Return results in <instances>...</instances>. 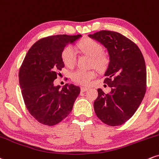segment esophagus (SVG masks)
Wrapping results in <instances>:
<instances>
[{"label": "esophagus", "mask_w": 159, "mask_h": 159, "mask_svg": "<svg viewBox=\"0 0 159 159\" xmlns=\"http://www.w3.org/2000/svg\"><path fill=\"white\" fill-rule=\"evenodd\" d=\"M89 88L87 87H81V91L82 92H85V91H86L87 90H89Z\"/></svg>", "instance_id": "obj_1"}]
</instances>
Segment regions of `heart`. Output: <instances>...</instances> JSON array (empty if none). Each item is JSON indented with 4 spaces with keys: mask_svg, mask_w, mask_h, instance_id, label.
I'll use <instances>...</instances> for the list:
<instances>
[{
    "mask_svg": "<svg viewBox=\"0 0 159 159\" xmlns=\"http://www.w3.org/2000/svg\"><path fill=\"white\" fill-rule=\"evenodd\" d=\"M79 49L83 53L90 56L92 59V64L98 68H103L107 62V59L102 53V47L100 43L91 39H85L78 44ZM61 58L64 64L68 68H73L76 61V50L72 46H68L63 50ZM97 72L94 70L77 69L71 74V78L80 85H88L91 81L96 77Z\"/></svg>",
    "mask_w": 159,
    "mask_h": 159,
    "instance_id": "obj_1",
    "label": "heart"
}]
</instances>
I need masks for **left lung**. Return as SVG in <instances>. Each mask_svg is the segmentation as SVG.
I'll return each instance as SVG.
<instances>
[{
	"mask_svg": "<svg viewBox=\"0 0 159 159\" xmlns=\"http://www.w3.org/2000/svg\"><path fill=\"white\" fill-rule=\"evenodd\" d=\"M89 37L106 48L109 62L104 83L109 94L98 89L94 102L96 115L109 126H120L132 117L146 92V65L142 53L130 39L117 32L101 30Z\"/></svg>",
	"mask_w": 159,
	"mask_h": 159,
	"instance_id": "8db88e82",
	"label": "left lung"
}]
</instances>
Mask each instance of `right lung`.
<instances>
[{"label":"right lung","instance_id":"1","mask_svg":"<svg viewBox=\"0 0 159 159\" xmlns=\"http://www.w3.org/2000/svg\"><path fill=\"white\" fill-rule=\"evenodd\" d=\"M82 35H57L35 42L28 50L19 70V84L24 103L41 124L53 126L70 114L80 93L79 86L68 83L61 89L53 81L65 67L61 53Z\"/></svg>","mask_w":159,"mask_h":159}]
</instances>
